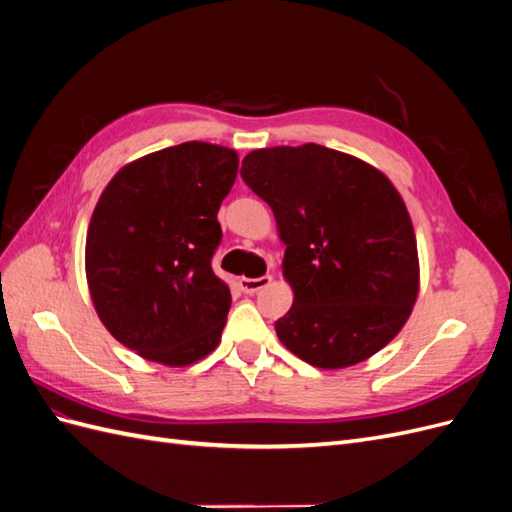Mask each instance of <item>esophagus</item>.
<instances>
[{"label": "esophagus", "instance_id": "esophagus-1", "mask_svg": "<svg viewBox=\"0 0 512 512\" xmlns=\"http://www.w3.org/2000/svg\"><path fill=\"white\" fill-rule=\"evenodd\" d=\"M271 282H273L271 275H262V277H241L239 286H241V290H243L245 294H254V292H258V290H262V288H267Z\"/></svg>", "mask_w": 512, "mask_h": 512}]
</instances>
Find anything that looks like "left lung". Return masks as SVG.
I'll list each match as a JSON object with an SVG mask.
<instances>
[{"mask_svg":"<svg viewBox=\"0 0 512 512\" xmlns=\"http://www.w3.org/2000/svg\"><path fill=\"white\" fill-rule=\"evenodd\" d=\"M241 177L273 209L294 292L275 322L301 361L344 369L404 329L421 288L404 198L382 170L316 143L254 149Z\"/></svg>","mask_w":512,"mask_h":512,"instance_id":"1","label":"left lung"}]
</instances>
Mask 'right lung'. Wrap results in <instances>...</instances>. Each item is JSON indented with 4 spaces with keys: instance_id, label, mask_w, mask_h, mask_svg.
Segmentation results:
<instances>
[{
    "instance_id": "right-lung-1",
    "label": "right lung",
    "mask_w": 512,
    "mask_h": 512,
    "mask_svg": "<svg viewBox=\"0 0 512 512\" xmlns=\"http://www.w3.org/2000/svg\"><path fill=\"white\" fill-rule=\"evenodd\" d=\"M237 170L235 149L190 141L119 168L98 198L85 241L91 301L147 361L188 367L220 344L230 288L211 256Z\"/></svg>"
}]
</instances>
